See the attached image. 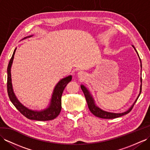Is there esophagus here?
Segmentation results:
<instances>
[{
    "mask_svg": "<svg viewBox=\"0 0 150 150\" xmlns=\"http://www.w3.org/2000/svg\"><path fill=\"white\" fill-rule=\"evenodd\" d=\"M83 72L82 71H79V73H78V76H79V77H81V76H83Z\"/></svg>",
    "mask_w": 150,
    "mask_h": 150,
    "instance_id": "obj_1",
    "label": "esophagus"
}]
</instances>
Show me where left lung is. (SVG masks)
I'll list each match as a JSON object with an SVG mask.
<instances>
[{"label":"left lung","instance_id":"8db88e82","mask_svg":"<svg viewBox=\"0 0 150 150\" xmlns=\"http://www.w3.org/2000/svg\"><path fill=\"white\" fill-rule=\"evenodd\" d=\"M132 47L134 49V50H135V51H136V52H137V54L138 57H139V60H140V62H141V68H142L141 61V59H140V57H139V54H138V53H137V52L136 51V48L134 47V46L132 45ZM140 80H141V86H140L139 94V95H138V96L137 97L135 101H134V103H133V105L131 106H130L127 110L125 111V112H124L119 113H112V112H106V111L103 110L100 108H99V107L96 105L95 101H94V99L93 98V96H92L91 94L90 93L89 91L88 90L87 88L85 86H84L83 85L80 86V87H81V89H82L83 93L84 94V96H85L86 99V101H87V105H88V107H89V110L91 111V112L93 113V115H94L96 117H98L99 118H106V119H112V118H117V117H122V116H123V115H125L126 114L129 113L130 112V111L132 110L134 104H135L136 102L137 101V99H138V98L139 97V96H140L141 93V87H142V77H141V76Z\"/></svg>","mask_w":150,"mask_h":150}]
</instances>
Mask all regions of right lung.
<instances>
[{
  "mask_svg": "<svg viewBox=\"0 0 150 150\" xmlns=\"http://www.w3.org/2000/svg\"><path fill=\"white\" fill-rule=\"evenodd\" d=\"M33 35L27 36L23 38L22 40L25 39L28 37H31ZM16 48H15L13 52V56L9 61V63L7 67V93H8L9 98L11 101L12 102L14 106L16 107V109L20 112L21 114L24 115L30 120H35L38 121H46L53 120L55 118L58 116L61 110V96H62L63 92L64 89L65 87L67 84L70 82L72 76L69 75L66 76L57 82L56 85L54 89L52 97L50 101V104L47 108L42 110L40 111L38 110H33L28 108L27 107L23 105L20 102L18 98L15 95L13 85H12V80H11V67L13 62L14 56L15 52H16Z\"/></svg>",
  "mask_w": 150,
  "mask_h": 150,
  "instance_id": "add662e5",
  "label": "right lung"
}]
</instances>
